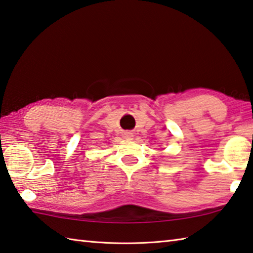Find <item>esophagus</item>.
<instances>
[{
	"label": "esophagus",
	"instance_id": "1",
	"mask_svg": "<svg viewBox=\"0 0 253 253\" xmlns=\"http://www.w3.org/2000/svg\"><path fill=\"white\" fill-rule=\"evenodd\" d=\"M126 137H131V134H127V135H126Z\"/></svg>",
	"mask_w": 253,
	"mask_h": 253
}]
</instances>
